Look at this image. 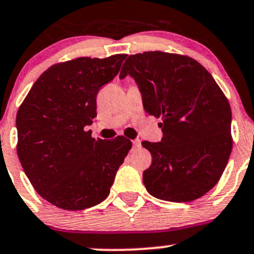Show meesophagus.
I'll return each instance as SVG.
<instances>
[{"mask_svg": "<svg viewBox=\"0 0 254 254\" xmlns=\"http://www.w3.org/2000/svg\"><path fill=\"white\" fill-rule=\"evenodd\" d=\"M132 143H133V149H138V148H140L141 143H140V140H139V139H135V140H133Z\"/></svg>", "mask_w": 254, "mask_h": 254, "instance_id": "1", "label": "esophagus"}]
</instances>
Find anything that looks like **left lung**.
Returning <instances> with one entry per match:
<instances>
[{"label": "left lung", "mask_w": 254, "mask_h": 254, "mask_svg": "<svg viewBox=\"0 0 254 254\" xmlns=\"http://www.w3.org/2000/svg\"><path fill=\"white\" fill-rule=\"evenodd\" d=\"M127 75L137 82L146 113L162 121V140L141 143L152 157L143 173L146 190L171 202L200 198L219 181L233 150L228 98L200 63L182 54H132L120 78Z\"/></svg>", "instance_id": "obj_1"}]
</instances>
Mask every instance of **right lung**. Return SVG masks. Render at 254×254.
<instances>
[{
    "label": "right lung",
    "mask_w": 254,
    "mask_h": 254,
    "mask_svg": "<svg viewBox=\"0 0 254 254\" xmlns=\"http://www.w3.org/2000/svg\"><path fill=\"white\" fill-rule=\"evenodd\" d=\"M126 57H80L52 65L19 106V161L34 189L58 208L82 211L104 201L132 148L124 135L104 140L87 130L97 117L98 92Z\"/></svg>",
    "instance_id": "right-lung-1"
}]
</instances>
